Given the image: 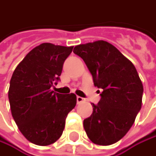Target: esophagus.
<instances>
[{
	"mask_svg": "<svg viewBox=\"0 0 156 156\" xmlns=\"http://www.w3.org/2000/svg\"><path fill=\"white\" fill-rule=\"evenodd\" d=\"M83 101H85V99H83L82 97H80V96L76 97V102H77V104H80V103H81Z\"/></svg>",
	"mask_w": 156,
	"mask_h": 156,
	"instance_id": "esophagus-1",
	"label": "esophagus"
}]
</instances>
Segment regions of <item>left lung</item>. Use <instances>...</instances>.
<instances>
[{"mask_svg":"<svg viewBox=\"0 0 156 156\" xmlns=\"http://www.w3.org/2000/svg\"><path fill=\"white\" fill-rule=\"evenodd\" d=\"M92 75L96 87L102 89L98 105L84 120L88 137L99 145L120 141L133 126L142 108L144 87L133 64L112 44L99 40L76 45Z\"/></svg>","mask_w":156,"mask_h":156,"instance_id":"8db88e82","label":"left lung"}]
</instances>
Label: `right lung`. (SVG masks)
I'll return each instance as SVG.
<instances>
[{"instance_id": "add662e5", "label": "right lung", "mask_w": 156, "mask_h": 156, "mask_svg": "<svg viewBox=\"0 0 156 156\" xmlns=\"http://www.w3.org/2000/svg\"><path fill=\"white\" fill-rule=\"evenodd\" d=\"M73 46L43 43L32 49L14 69L8 98L12 118L32 144L45 146L62 135L66 119L76 104L74 93L51 90Z\"/></svg>"}]
</instances>
